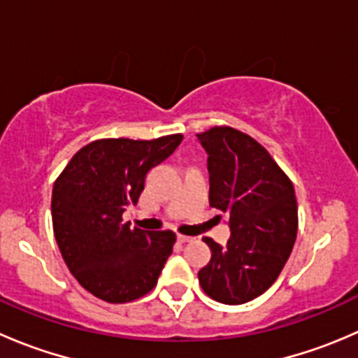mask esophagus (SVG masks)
<instances>
[{
	"mask_svg": "<svg viewBox=\"0 0 358 358\" xmlns=\"http://www.w3.org/2000/svg\"><path fill=\"white\" fill-rule=\"evenodd\" d=\"M176 239H178V243H180V244H185V243H192L194 237H189V236H178V237H176Z\"/></svg>",
	"mask_w": 358,
	"mask_h": 358,
	"instance_id": "obj_1",
	"label": "esophagus"
}]
</instances>
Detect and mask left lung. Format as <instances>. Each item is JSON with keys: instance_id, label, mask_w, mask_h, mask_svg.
Masks as SVG:
<instances>
[{"instance_id": "8db88e82", "label": "left lung", "mask_w": 358, "mask_h": 358, "mask_svg": "<svg viewBox=\"0 0 358 358\" xmlns=\"http://www.w3.org/2000/svg\"><path fill=\"white\" fill-rule=\"evenodd\" d=\"M197 140L208 154L209 204L230 216V239L206 237L211 259L199 270L209 298L243 305L263 294L282 272L298 232L294 187L265 147L230 126Z\"/></svg>"}]
</instances>
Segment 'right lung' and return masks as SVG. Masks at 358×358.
Listing matches in <instances>:
<instances>
[{"mask_svg": "<svg viewBox=\"0 0 358 358\" xmlns=\"http://www.w3.org/2000/svg\"><path fill=\"white\" fill-rule=\"evenodd\" d=\"M182 135L156 140L103 138L83 147L57 178L52 222L62 258L86 291L107 303L142 298L173 252L171 230L149 232L122 222L138 202L145 175L175 152Z\"/></svg>", "mask_w": 358, "mask_h": 358, "instance_id": "add662e5", "label": "right lung"}]
</instances>
